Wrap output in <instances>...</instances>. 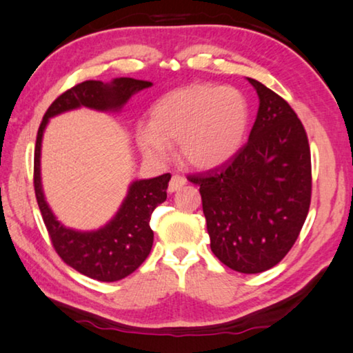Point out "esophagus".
<instances>
[{"label":"esophagus","instance_id":"obj_1","mask_svg":"<svg viewBox=\"0 0 353 353\" xmlns=\"http://www.w3.org/2000/svg\"><path fill=\"white\" fill-rule=\"evenodd\" d=\"M185 183H187L185 177H182V176H179V174H174V176L171 177L170 185H168V192L174 193V192H177V190H181L183 185H185Z\"/></svg>","mask_w":353,"mask_h":353}]
</instances>
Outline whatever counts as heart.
I'll use <instances>...</instances> for the list:
<instances>
[{
    "mask_svg": "<svg viewBox=\"0 0 353 353\" xmlns=\"http://www.w3.org/2000/svg\"><path fill=\"white\" fill-rule=\"evenodd\" d=\"M250 108L236 88L192 85L161 97L149 113V127L137 132L138 146L152 160H163L177 143L188 166L214 170L236 155L247 137Z\"/></svg>",
    "mask_w": 353,
    "mask_h": 353,
    "instance_id": "obj_1",
    "label": "heart"
}]
</instances>
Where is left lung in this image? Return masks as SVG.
<instances>
[{
    "label": "left lung",
    "mask_w": 353,
    "mask_h": 353,
    "mask_svg": "<svg viewBox=\"0 0 353 353\" xmlns=\"http://www.w3.org/2000/svg\"><path fill=\"white\" fill-rule=\"evenodd\" d=\"M259 110L248 143L188 181L199 185L210 250L240 273H261L289 253L311 203V152L290 105L253 78Z\"/></svg>",
    "instance_id": "left-lung-1"
}]
</instances>
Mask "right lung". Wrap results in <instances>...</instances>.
Here are the masks:
<instances>
[{"mask_svg": "<svg viewBox=\"0 0 353 353\" xmlns=\"http://www.w3.org/2000/svg\"><path fill=\"white\" fill-rule=\"evenodd\" d=\"M152 83L135 78H114L103 83L96 80L83 81L54 100L47 110L37 130L34 149V192L53 248L67 265L81 275L97 281L113 283L125 278L146 261L154 243L150 229V215L166 199V188L171 174L135 181L128 187L116 215L96 231H77L65 228L56 220L46 201L41 179L42 137L50 117L80 106L97 111H119L133 94L150 88Z\"/></svg>", "mask_w": 353, "mask_h": 353, "instance_id": "obj_1", "label": "right lung"}]
</instances>
